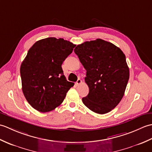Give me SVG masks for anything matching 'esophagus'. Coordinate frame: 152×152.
I'll use <instances>...</instances> for the list:
<instances>
[{"mask_svg": "<svg viewBox=\"0 0 152 152\" xmlns=\"http://www.w3.org/2000/svg\"><path fill=\"white\" fill-rule=\"evenodd\" d=\"M82 83V80H80V79H78V80H77L76 84V85H79V84H80V83Z\"/></svg>", "mask_w": 152, "mask_h": 152, "instance_id": "esophagus-1", "label": "esophagus"}]
</instances>
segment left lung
Here are the masks:
<instances>
[{
    "instance_id": "1",
    "label": "left lung",
    "mask_w": 152,
    "mask_h": 152,
    "mask_svg": "<svg viewBox=\"0 0 152 152\" xmlns=\"http://www.w3.org/2000/svg\"><path fill=\"white\" fill-rule=\"evenodd\" d=\"M74 53L87 71L85 82L89 91L83 103L96 114L110 112L121 101L129 78L125 54L100 38L78 45Z\"/></svg>"
}]
</instances>
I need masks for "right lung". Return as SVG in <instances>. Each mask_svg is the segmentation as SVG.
<instances>
[{
    "mask_svg": "<svg viewBox=\"0 0 152 152\" xmlns=\"http://www.w3.org/2000/svg\"><path fill=\"white\" fill-rule=\"evenodd\" d=\"M76 46L63 38L50 37L35 42L20 67L22 91L31 106L40 112L53 110L74 86L61 65Z\"/></svg>",
    "mask_w": 152,
    "mask_h": 152,
    "instance_id": "add662e5",
    "label": "right lung"
}]
</instances>
